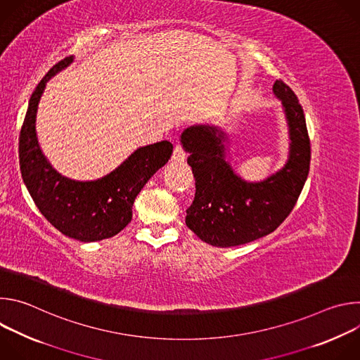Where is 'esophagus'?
Returning <instances> with one entry per match:
<instances>
[{
  "label": "esophagus",
  "instance_id": "1",
  "mask_svg": "<svg viewBox=\"0 0 360 360\" xmlns=\"http://www.w3.org/2000/svg\"><path fill=\"white\" fill-rule=\"evenodd\" d=\"M185 160H186V153H185L184 148L181 145H175L174 152H172V162L182 164V162H185Z\"/></svg>",
  "mask_w": 360,
  "mask_h": 360
}]
</instances>
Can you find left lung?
<instances>
[{
    "instance_id": "left-lung-1",
    "label": "left lung",
    "mask_w": 360,
    "mask_h": 360,
    "mask_svg": "<svg viewBox=\"0 0 360 360\" xmlns=\"http://www.w3.org/2000/svg\"><path fill=\"white\" fill-rule=\"evenodd\" d=\"M272 89L282 101L289 155L283 168L261 182L235 174L226 161L228 135L219 127L196 124L181 134L195 178V198L185 222L212 246H238L274 232L293 210L309 174L311 141L297 96L281 79Z\"/></svg>"
}]
</instances>
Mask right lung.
Listing matches in <instances>:
<instances>
[{"label": "right lung", "mask_w": 360, "mask_h": 360, "mask_svg": "<svg viewBox=\"0 0 360 360\" xmlns=\"http://www.w3.org/2000/svg\"><path fill=\"white\" fill-rule=\"evenodd\" d=\"M67 57L51 68L32 92L20 134L22 181L45 219L68 238L95 242L120 233L132 219V205L149 178L172 155V143L141 146L112 172L95 181H75L49 164L38 143L37 111L46 82L72 64Z\"/></svg>", "instance_id": "obj_1"}]
</instances>
